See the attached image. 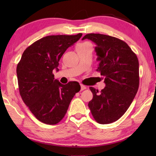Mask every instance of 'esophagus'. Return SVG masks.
<instances>
[{"label":"esophagus","mask_w":156,"mask_h":156,"mask_svg":"<svg viewBox=\"0 0 156 156\" xmlns=\"http://www.w3.org/2000/svg\"><path fill=\"white\" fill-rule=\"evenodd\" d=\"M87 89L86 86H84V85H83V84H81V91L84 90V89Z\"/></svg>","instance_id":"34e87169"}]
</instances>
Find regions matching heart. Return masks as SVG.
Here are the masks:
<instances>
[{
	"mask_svg": "<svg viewBox=\"0 0 156 156\" xmlns=\"http://www.w3.org/2000/svg\"><path fill=\"white\" fill-rule=\"evenodd\" d=\"M82 44H86V43H82Z\"/></svg>",
	"mask_w": 156,
	"mask_h": 156,
	"instance_id": "b5f03b06",
	"label": "heart"
}]
</instances>
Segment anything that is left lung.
<instances>
[{"label":"left lung","instance_id":"left-lung-1","mask_svg":"<svg viewBox=\"0 0 156 156\" xmlns=\"http://www.w3.org/2000/svg\"><path fill=\"white\" fill-rule=\"evenodd\" d=\"M96 44L97 71L104 76L106 87L99 91L90 87L93 98L88 106L95 121L108 124L121 118L131 105L139 87L138 57L124 41L102 34H87Z\"/></svg>","mask_w":156,"mask_h":156}]
</instances>
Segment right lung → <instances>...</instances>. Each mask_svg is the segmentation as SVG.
<instances>
[{
    "label": "right lung",
    "mask_w": 156,
    "mask_h": 156,
    "mask_svg": "<svg viewBox=\"0 0 156 156\" xmlns=\"http://www.w3.org/2000/svg\"><path fill=\"white\" fill-rule=\"evenodd\" d=\"M49 35L38 40L23 53L17 66L20 94L33 114L41 122L54 125L65 116L70 102L80 91L77 82L62 84L55 80L59 61L69 47L82 37Z\"/></svg>",
    "instance_id": "obj_1"
}]
</instances>
